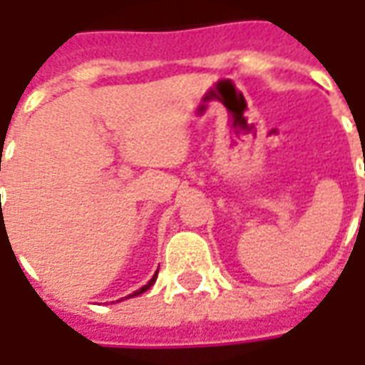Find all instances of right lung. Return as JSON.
I'll return each instance as SVG.
<instances>
[{"mask_svg": "<svg viewBox=\"0 0 365 365\" xmlns=\"http://www.w3.org/2000/svg\"><path fill=\"white\" fill-rule=\"evenodd\" d=\"M156 276H158V274H154V276H152V280L148 282L146 287H142V288H140V290H135V292H133V294H130V297H138V294H142V292H146L148 288H150V287H152V284H154V282H156Z\"/></svg>", "mask_w": 365, "mask_h": 365, "instance_id": "1", "label": "right lung"}]
</instances>
